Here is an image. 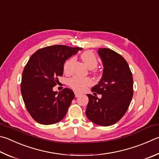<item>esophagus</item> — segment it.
Here are the masks:
<instances>
[{
  "mask_svg": "<svg viewBox=\"0 0 159 159\" xmlns=\"http://www.w3.org/2000/svg\"><path fill=\"white\" fill-rule=\"evenodd\" d=\"M74 94H75V97H79L80 95V93H79V92H74Z\"/></svg>",
  "mask_w": 159,
  "mask_h": 159,
  "instance_id": "34e87169",
  "label": "esophagus"
}]
</instances>
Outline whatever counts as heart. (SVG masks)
<instances>
[{"label":"heart","instance_id":"1","mask_svg":"<svg viewBox=\"0 0 159 159\" xmlns=\"http://www.w3.org/2000/svg\"><path fill=\"white\" fill-rule=\"evenodd\" d=\"M83 62L89 69H94L98 65V60L94 53L90 51H86L80 56ZM75 61L74 57H70V59L66 60L63 70L65 73H70L71 70V67ZM92 74L95 76L98 74V71L96 70H92ZM68 84L70 87L78 92H83L87 88L88 86L91 85L92 80L88 77H80L74 76L69 80Z\"/></svg>","mask_w":159,"mask_h":159}]
</instances>
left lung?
Masks as SVG:
<instances>
[{"label":"left lung","mask_w":159,"mask_h":159,"mask_svg":"<svg viewBox=\"0 0 159 159\" xmlns=\"http://www.w3.org/2000/svg\"><path fill=\"white\" fill-rule=\"evenodd\" d=\"M103 65L102 79L92 88L94 94H87L89 102L86 116L97 125L107 126L117 123L122 118L134 94V80L127 62L119 53L110 48L98 50Z\"/></svg>","instance_id":"left-lung-1"}]
</instances>
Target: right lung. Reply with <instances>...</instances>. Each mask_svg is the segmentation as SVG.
Instances as JSON below:
<instances>
[{"mask_svg":"<svg viewBox=\"0 0 159 159\" xmlns=\"http://www.w3.org/2000/svg\"><path fill=\"white\" fill-rule=\"evenodd\" d=\"M82 48L65 45L49 46L37 50L23 71L21 92L30 116L42 125H53L62 120L75 97L71 89L60 92L53 88L63 74L65 60Z\"/></svg>","mask_w":159,"mask_h":159,"instance_id":"1","label":"right lung"}]
</instances>
